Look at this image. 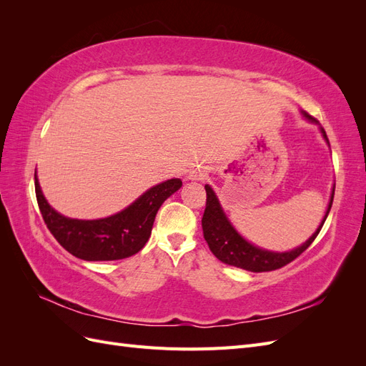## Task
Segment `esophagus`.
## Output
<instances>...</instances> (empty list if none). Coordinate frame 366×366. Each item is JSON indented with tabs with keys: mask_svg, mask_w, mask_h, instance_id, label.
I'll use <instances>...</instances> for the list:
<instances>
[{
	"mask_svg": "<svg viewBox=\"0 0 366 366\" xmlns=\"http://www.w3.org/2000/svg\"><path fill=\"white\" fill-rule=\"evenodd\" d=\"M191 177L194 180H200V179H203V174L202 172H194Z\"/></svg>",
	"mask_w": 366,
	"mask_h": 366,
	"instance_id": "34e87169",
	"label": "esophagus"
}]
</instances>
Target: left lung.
I'll use <instances>...</instances> for the list:
<instances>
[{"label":"left lung","mask_w":366,"mask_h":366,"mask_svg":"<svg viewBox=\"0 0 366 366\" xmlns=\"http://www.w3.org/2000/svg\"><path fill=\"white\" fill-rule=\"evenodd\" d=\"M302 116L312 122V124L319 125V122L302 112ZM320 132H322V137L325 139L327 145L330 147L328 137L325 134L324 128L319 125ZM206 194H207V200H206V209H204V215L202 219V226H203V235L204 239L209 244L210 252H212L215 257L227 265H234V267L242 269V270H249V272H270L284 267L285 264L292 262L295 258H297L304 250L310 247V244L315 241L317 234L322 229L325 219L330 214L331 204H333V198H335V186L331 189V197H330V203L327 207V212L320 221L319 227L316 229L315 234L310 237L304 244L299 247L289 250V252H273L267 250L252 244L244 237H242L239 232L234 227V224L230 223V219L227 218L224 209L221 207L219 200L217 194L214 192L212 187L209 184L204 186Z\"/></svg>","instance_id":"8db88e82"}]
</instances>
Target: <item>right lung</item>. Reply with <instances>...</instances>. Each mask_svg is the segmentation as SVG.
<instances>
[{"mask_svg": "<svg viewBox=\"0 0 366 366\" xmlns=\"http://www.w3.org/2000/svg\"><path fill=\"white\" fill-rule=\"evenodd\" d=\"M180 179H171L143 192L120 212L99 219L69 218L54 210L42 194L35 172V191L44 221L59 244L85 261H114L132 257L151 237L154 219L168 197L182 187Z\"/></svg>", "mask_w": 366, "mask_h": 366, "instance_id": "add662e5", "label": "right lung"}]
</instances>
